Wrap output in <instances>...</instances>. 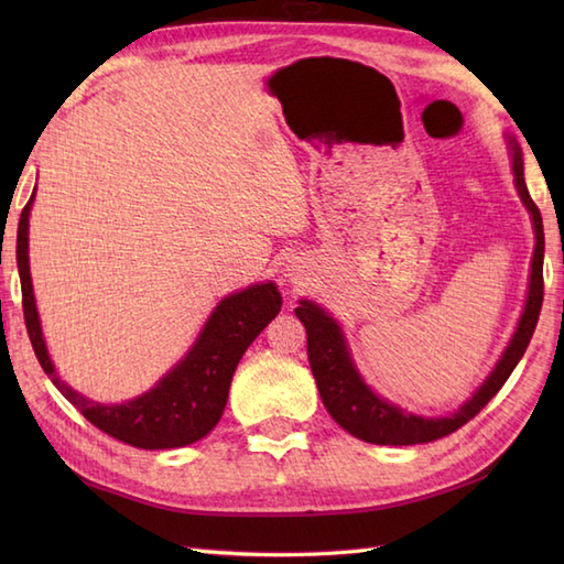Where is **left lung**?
<instances>
[{
	"label": "left lung",
	"mask_w": 564,
	"mask_h": 564,
	"mask_svg": "<svg viewBox=\"0 0 564 564\" xmlns=\"http://www.w3.org/2000/svg\"><path fill=\"white\" fill-rule=\"evenodd\" d=\"M507 145L511 154L513 184H517L525 210L531 213L535 232L529 295H525L521 319L505 354H501L497 366L492 368V373L485 378L482 386L473 392V398L460 404L458 412H453L448 416H419L388 402L386 398H380V394L373 392V388L361 378V373H358L339 322L334 319L325 307H319L313 301H301V307H295V315L303 322L307 332V358L317 382L319 398L325 402L334 422L349 431L351 436L366 443H378V446H414V443H429L448 436L463 424L470 422V419L495 398L501 386L507 382V378L511 376V370L521 361V356L525 354V346H529L533 337L538 315H541L543 305L545 235L541 210H538L529 188H525L523 152L519 148V142L511 135H507Z\"/></svg>",
	"instance_id": "8db88e82"
}]
</instances>
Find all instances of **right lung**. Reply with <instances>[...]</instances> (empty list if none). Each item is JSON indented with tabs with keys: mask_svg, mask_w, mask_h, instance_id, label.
I'll list each match as a JSON object with an SVG mask.
<instances>
[{
	"mask_svg": "<svg viewBox=\"0 0 564 564\" xmlns=\"http://www.w3.org/2000/svg\"><path fill=\"white\" fill-rule=\"evenodd\" d=\"M33 198L35 188L19 218L17 263L21 275L23 319H26L29 339L45 376L94 426L128 446L145 451L182 448L208 436L223 416L239 358L263 327L281 313L283 301L275 283H257L223 297L186 356L166 370L158 386L148 392L121 404L94 402L59 380L43 339L29 267V215Z\"/></svg>",
	"mask_w": 564,
	"mask_h": 564,
	"instance_id": "right-lung-1",
	"label": "right lung"
}]
</instances>
